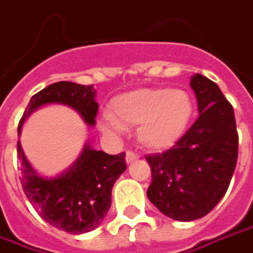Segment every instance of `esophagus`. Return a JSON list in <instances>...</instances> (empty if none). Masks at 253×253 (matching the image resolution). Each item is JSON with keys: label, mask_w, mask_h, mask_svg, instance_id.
I'll use <instances>...</instances> for the list:
<instances>
[{"label": "esophagus", "mask_w": 253, "mask_h": 253, "mask_svg": "<svg viewBox=\"0 0 253 253\" xmlns=\"http://www.w3.org/2000/svg\"><path fill=\"white\" fill-rule=\"evenodd\" d=\"M125 160H126V163L132 164L135 163L136 160H139V154H136L135 151H126V156H125Z\"/></svg>", "instance_id": "34e87169"}]
</instances>
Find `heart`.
Returning <instances> with one entry per match:
<instances>
[{
    "mask_svg": "<svg viewBox=\"0 0 253 253\" xmlns=\"http://www.w3.org/2000/svg\"><path fill=\"white\" fill-rule=\"evenodd\" d=\"M194 113L193 99L186 90L140 88L114 97L110 116L102 128L118 132L123 126H137V139L144 147L164 150L183 136Z\"/></svg>",
    "mask_w": 253,
    "mask_h": 253,
    "instance_id": "b5f03b06",
    "label": "heart"
}]
</instances>
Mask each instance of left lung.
Returning <instances> with one entry per match:
<instances>
[{
	"instance_id": "8db88e82",
	"label": "left lung",
	"mask_w": 253,
	"mask_h": 253,
	"mask_svg": "<svg viewBox=\"0 0 253 253\" xmlns=\"http://www.w3.org/2000/svg\"><path fill=\"white\" fill-rule=\"evenodd\" d=\"M200 117L164 153L146 156L147 197L165 216L190 222L205 216L229 189L238 157L234 110L216 84L191 77Z\"/></svg>"
}]
</instances>
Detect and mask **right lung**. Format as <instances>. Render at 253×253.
Masks as SVG:
<instances>
[{
    "label": "right lung",
    "instance_id": "obj_1",
    "mask_svg": "<svg viewBox=\"0 0 253 253\" xmlns=\"http://www.w3.org/2000/svg\"><path fill=\"white\" fill-rule=\"evenodd\" d=\"M46 103L67 104L76 109L85 123L93 125L97 113L92 85L60 81L31 97L17 126L20 132L26 117ZM20 183L26 197L45 222L71 234H83L103 222L111 205V189L126 169L125 153L110 156L85 146L83 154L69 172L56 179L37 175L17 142Z\"/></svg>",
    "mask_w": 253,
    "mask_h": 253
}]
</instances>
